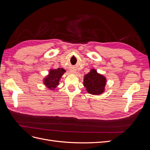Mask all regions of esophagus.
<instances>
[{
    "label": "esophagus",
    "instance_id": "1",
    "mask_svg": "<svg viewBox=\"0 0 150 150\" xmlns=\"http://www.w3.org/2000/svg\"><path fill=\"white\" fill-rule=\"evenodd\" d=\"M71 73H76V71H74V70H72V71H71Z\"/></svg>",
    "mask_w": 150,
    "mask_h": 150
}]
</instances>
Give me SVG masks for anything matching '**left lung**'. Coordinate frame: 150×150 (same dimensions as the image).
<instances>
[{"mask_svg":"<svg viewBox=\"0 0 150 150\" xmlns=\"http://www.w3.org/2000/svg\"><path fill=\"white\" fill-rule=\"evenodd\" d=\"M106 84V77L98 73L95 69H91L84 76L83 85L89 94L99 95L103 93L105 91Z\"/></svg>","mask_w":150,"mask_h":150,"instance_id":"1","label":"left lung"}]
</instances>
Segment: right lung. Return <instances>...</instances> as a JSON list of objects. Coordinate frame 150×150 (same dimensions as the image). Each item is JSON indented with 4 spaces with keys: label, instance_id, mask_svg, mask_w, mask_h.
I'll return each mask as SVG.
<instances>
[{
    "label": "right lung",
    "instance_id": "obj_1",
    "mask_svg": "<svg viewBox=\"0 0 150 150\" xmlns=\"http://www.w3.org/2000/svg\"><path fill=\"white\" fill-rule=\"evenodd\" d=\"M65 72L66 70L63 68L49 69L48 74L43 79L44 84L49 89L54 91L55 88L59 84L60 79Z\"/></svg>",
    "mask_w": 150,
    "mask_h": 150
}]
</instances>
